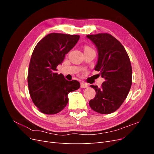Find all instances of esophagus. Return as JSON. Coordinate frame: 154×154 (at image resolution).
I'll return each mask as SVG.
<instances>
[{"label":"esophagus","mask_w":154,"mask_h":154,"mask_svg":"<svg viewBox=\"0 0 154 154\" xmlns=\"http://www.w3.org/2000/svg\"><path fill=\"white\" fill-rule=\"evenodd\" d=\"M87 87H88V85L86 84V83H80V87L82 88H87Z\"/></svg>","instance_id":"obj_1"}]
</instances>
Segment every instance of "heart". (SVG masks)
Masks as SVG:
<instances>
[{
    "instance_id": "heart-1",
    "label": "heart",
    "mask_w": 154,
    "mask_h": 154,
    "mask_svg": "<svg viewBox=\"0 0 154 154\" xmlns=\"http://www.w3.org/2000/svg\"><path fill=\"white\" fill-rule=\"evenodd\" d=\"M87 49H92L91 48H89V47H88V46H85V47L84 48V51L85 50H87Z\"/></svg>"
}]
</instances>
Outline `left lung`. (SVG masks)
<instances>
[{"mask_svg":"<svg viewBox=\"0 0 154 154\" xmlns=\"http://www.w3.org/2000/svg\"><path fill=\"white\" fill-rule=\"evenodd\" d=\"M97 50L98 59L94 69L100 71L105 82L90 100L91 108L102 114L112 113L122 105L132 85V70L128 55L119 42L109 33L87 35Z\"/></svg>","mask_w":154,"mask_h":154,"instance_id":"obj_1","label":"left lung"}]
</instances>
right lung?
Returning <instances> with one entry per match:
<instances>
[{"mask_svg": "<svg viewBox=\"0 0 154 154\" xmlns=\"http://www.w3.org/2000/svg\"><path fill=\"white\" fill-rule=\"evenodd\" d=\"M80 38L79 35L50 33L36 44L31 55L27 76L30 96L38 110L45 114L62 111L68 103V94L80 83L68 81L57 72L67 54Z\"/></svg>", "mask_w": 154, "mask_h": 154, "instance_id": "right-lung-1", "label": "right lung"}]
</instances>
